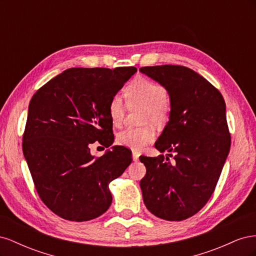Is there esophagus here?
<instances>
[{
	"label": "esophagus",
	"mask_w": 256,
	"mask_h": 256,
	"mask_svg": "<svg viewBox=\"0 0 256 256\" xmlns=\"http://www.w3.org/2000/svg\"><path fill=\"white\" fill-rule=\"evenodd\" d=\"M138 156H140V154H138V152H132V160L134 161H138Z\"/></svg>",
	"instance_id": "esophagus-1"
}]
</instances>
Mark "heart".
Here are the masks:
<instances>
[{
    "instance_id": "heart-1",
    "label": "heart",
    "mask_w": 256,
    "mask_h": 256,
    "mask_svg": "<svg viewBox=\"0 0 256 256\" xmlns=\"http://www.w3.org/2000/svg\"><path fill=\"white\" fill-rule=\"evenodd\" d=\"M129 106H144V122L162 124L168 116L170 104L166 98V90L162 85L145 78H136L131 82L125 90ZM109 114L114 126H120L124 116L125 106L120 96H114L109 104ZM154 138V130L150 127L127 128L120 131L116 141L122 146L140 150L152 143Z\"/></svg>"
}]
</instances>
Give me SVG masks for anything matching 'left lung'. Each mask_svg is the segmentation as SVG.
<instances>
[{"label": "left lung", "mask_w": 256, "mask_h": 256, "mask_svg": "<svg viewBox=\"0 0 256 256\" xmlns=\"http://www.w3.org/2000/svg\"><path fill=\"white\" fill-rule=\"evenodd\" d=\"M166 88L168 122L154 147L168 152L141 156L146 174L140 187L146 208L158 218L182 221L204 207L218 182L230 147L226 102L202 76L184 66L142 67ZM176 152V161L168 160Z\"/></svg>", "instance_id": "obj_1"}]
</instances>
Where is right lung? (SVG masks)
Wrapping results in <instances>:
<instances>
[{
  "instance_id": "1",
  "label": "right lung",
  "mask_w": 256,
  "mask_h": 256,
  "mask_svg": "<svg viewBox=\"0 0 256 256\" xmlns=\"http://www.w3.org/2000/svg\"><path fill=\"white\" fill-rule=\"evenodd\" d=\"M136 72V67L70 68L30 99L23 154L42 200L60 218L88 221L110 207L109 184L131 164V152L114 145L96 158L90 145L113 144L109 104Z\"/></svg>"
}]
</instances>
